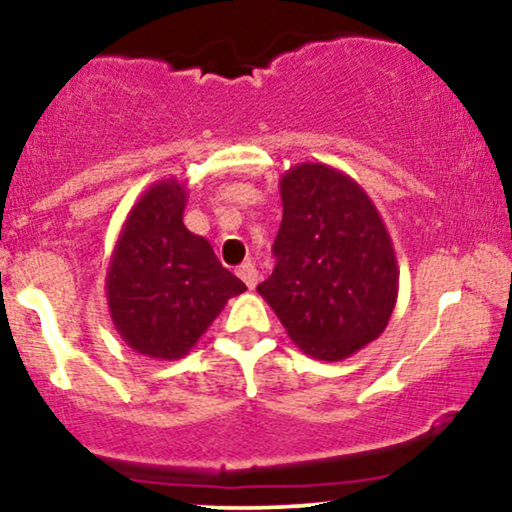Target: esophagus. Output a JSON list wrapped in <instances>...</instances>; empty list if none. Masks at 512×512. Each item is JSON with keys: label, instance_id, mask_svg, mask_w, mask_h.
Instances as JSON below:
<instances>
[{"label": "esophagus", "instance_id": "1", "mask_svg": "<svg viewBox=\"0 0 512 512\" xmlns=\"http://www.w3.org/2000/svg\"><path fill=\"white\" fill-rule=\"evenodd\" d=\"M236 274L240 276V279H243V284L248 286V289H255V286H257V269H255V264L243 262L236 269Z\"/></svg>", "mask_w": 512, "mask_h": 512}]
</instances>
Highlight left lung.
Wrapping results in <instances>:
<instances>
[{
  "label": "left lung",
  "mask_w": 512,
  "mask_h": 512,
  "mask_svg": "<svg viewBox=\"0 0 512 512\" xmlns=\"http://www.w3.org/2000/svg\"><path fill=\"white\" fill-rule=\"evenodd\" d=\"M276 267L257 293L286 334L317 361H344L378 339L397 303L390 233L354 178L325 163H298L279 180Z\"/></svg>",
  "instance_id": "8db88e82"
}]
</instances>
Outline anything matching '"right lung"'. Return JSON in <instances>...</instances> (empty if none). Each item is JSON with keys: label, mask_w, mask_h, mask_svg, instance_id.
<instances>
[{"label": "right lung", "mask_w": 512, "mask_h": 512, "mask_svg": "<svg viewBox=\"0 0 512 512\" xmlns=\"http://www.w3.org/2000/svg\"><path fill=\"white\" fill-rule=\"evenodd\" d=\"M185 182L158 180L129 209L105 274L117 334L137 354L178 361L245 284L182 223Z\"/></svg>", "instance_id": "add662e5"}]
</instances>
